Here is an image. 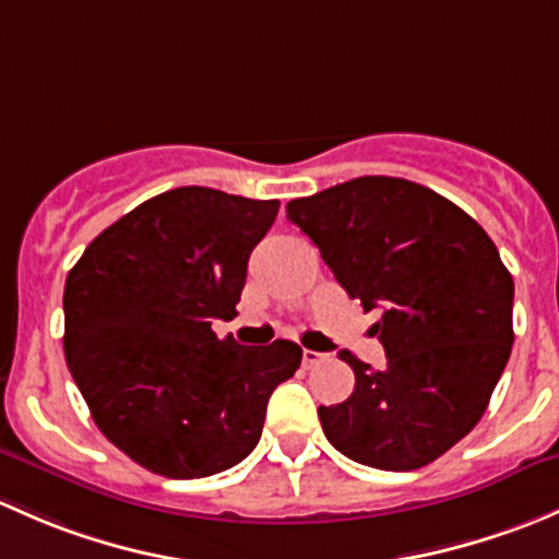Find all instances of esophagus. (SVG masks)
I'll return each mask as SVG.
<instances>
[{
	"label": "esophagus",
	"instance_id": "esophagus-1",
	"mask_svg": "<svg viewBox=\"0 0 559 559\" xmlns=\"http://www.w3.org/2000/svg\"><path fill=\"white\" fill-rule=\"evenodd\" d=\"M301 360H304V366L312 368V366L322 364V360H325V355H322V353H314V349H304V353H301Z\"/></svg>",
	"mask_w": 559,
	"mask_h": 559
}]
</instances>
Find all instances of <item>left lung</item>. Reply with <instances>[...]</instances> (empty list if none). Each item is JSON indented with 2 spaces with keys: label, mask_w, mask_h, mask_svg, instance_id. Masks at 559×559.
Returning <instances> with one entry per match:
<instances>
[{
  "label": "left lung",
  "mask_w": 559,
  "mask_h": 559,
  "mask_svg": "<svg viewBox=\"0 0 559 559\" xmlns=\"http://www.w3.org/2000/svg\"><path fill=\"white\" fill-rule=\"evenodd\" d=\"M287 217L318 245L338 285L382 309L373 333L388 366L344 349L355 390L320 406L325 439L355 463L414 471L474 430L509 364L514 280L485 228L457 204L401 177H358Z\"/></svg>",
  "instance_id": "obj_1"
}]
</instances>
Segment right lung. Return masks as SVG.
Wrapping results in <instances>:
<instances>
[{"instance_id": "obj_1", "label": "right lung", "mask_w": 559, "mask_h": 559, "mask_svg": "<svg viewBox=\"0 0 559 559\" xmlns=\"http://www.w3.org/2000/svg\"><path fill=\"white\" fill-rule=\"evenodd\" d=\"M280 201L186 186L105 228L67 274L64 355L102 433L169 479L241 463L274 388L301 366L277 338L245 347L212 320L237 314L247 261Z\"/></svg>"}]
</instances>
